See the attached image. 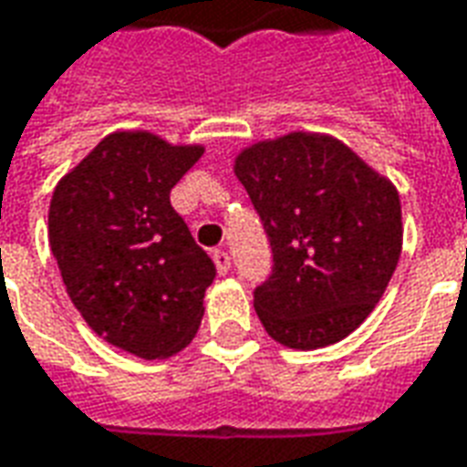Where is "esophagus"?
Wrapping results in <instances>:
<instances>
[{
    "label": "esophagus",
    "instance_id": "esophagus-1",
    "mask_svg": "<svg viewBox=\"0 0 467 467\" xmlns=\"http://www.w3.org/2000/svg\"><path fill=\"white\" fill-rule=\"evenodd\" d=\"M213 260H214V265H217V273L220 275L230 273V267H233V257H230V253H227V250H214Z\"/></svg>",
    "mask_w": 467,
    "mask_h": 467
}]
</instances>
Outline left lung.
I'll return each mask as SVG.
<instances>
[{
    "label": "left lung",
    "instance_id": "1",
    "mask_svg": "<svg viewBox=\"0 0 467 467\" xmlns=\"http://www.w3.org/2000/svg\"><path fill=\"white\" fill-rule=\"evenodd\" d=\"M244 184L273 250L254 310L277 343L313 350L372 313L402 247L400 197L333 137L295 132L244 150Z\"/></svg>",
    "mask_w": 467,
    "mask_h": 467
}]
</instances>
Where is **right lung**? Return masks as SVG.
<instances>
[{"instance_id":"right-lung-1","label":"right lung","mask_w":467,"mask_h":467,"mask_svg":"<svg viewBox=\"0 0 467 467\" xmlns=\"http://www.w3.org/2000/svg\"><path fill=\"white\" fill-rule=\"evenodd\" d=\"M200 157L202 147L115 132L52 194L49 244L72 303L99 337L144 360L192 340L217 275L170 202Z\"/></svg>"}]
</instances>
